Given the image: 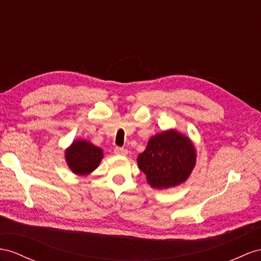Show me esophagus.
<instances>
[{
	"instance_id": "obj_1",
	"label": "esophagus",
	"mask_w": 261,
	"mask_h": 261,
	"mask_svg": "<svg viewBox=\"0 0 261 261\" xmlns=\"http://www.w3.org/2000/svg\"><path fill=\"white\" fill-rule=\"evenodd\" d=\"M115 153L117 155H126L128 154V150L126 149H123V148H119V146H117V148L115 149Z\"/></svg>"
}]
</instances>
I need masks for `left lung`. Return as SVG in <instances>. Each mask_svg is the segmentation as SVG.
<instances>
[{"label":"left lung","mask_w":261,"mask_h":261,"mask_svg":"<svg viewBox=\"0 0 261 261\" xmlns=\"http://www.w3.org/2000/svg\"><path fill=\"white\" fill-rule=\"evenodd\" d=\"M196 149L192 140L175 129L153 136L137 162L151 188H175L190 177L196 164Z\"/></svg>","instance_id":"1"}]
</instances>
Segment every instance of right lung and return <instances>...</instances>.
I'll return each mask as SVG.
<instances>
[{
  "label": "right lung",
  "instance_id": "right-lung-1",
  "mask_svg": "<svg viewBox=\"0 0 261 261\" xmlns=\"http://www.w3.org/2000/svg\"><path fill=\"white\" fill-rule=\"evenodd\" d=\"M103 151L85 139L73 140L65 150V160L73 174L86 176L95 171L101 160Z\"/></svg>",
  "mask_w": 261,
  "mask_h": 261
}]
</instances>
